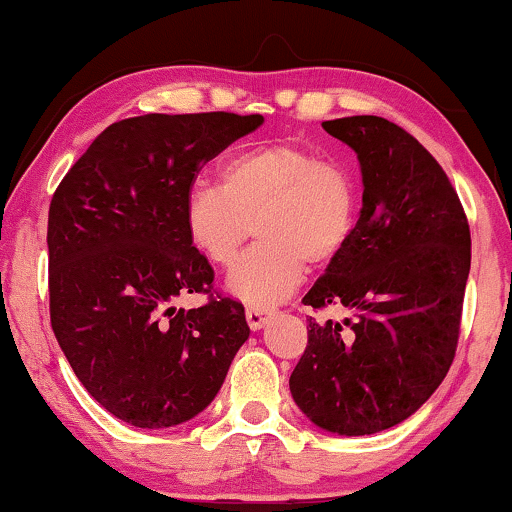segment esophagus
I'll list each match as a JSON object with an SVG mask.
<instances>
[{
  "label": "esophagus",
  "instance_id": "1",
  "mask_svg": "<svg viewBox=\"0 0 512 512\" xmlns=\"http://www.w3.org/2000/svg\"><path fill=\"white\" fill-rule=\"evenodd\" d=\"M270 317H272V307H265V305H249L247 307V324H249V328H254V331H258V328H263L265 324H268Z\"/></svg>",
  "mask_w": 512,
  "mask_h": 512
}]
</instances>
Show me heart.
Here are the masks:
<instances>
[{"instance_id":"1","label":"heart","mask_w":512,"mask_h":512,"mask_svg":"<svg viewBox=\"0 0 512 512\" xmlns=\"http://www.w3.org/2000/svg\"><path fill=\"white\" fill-rule=\"evenodd\" d=\"M359 214L354 172L291 142L235 153L223 165L221 186L195 181L181 209L191 247L221 268L256 230L261 242L228 275V289L254 305L289 296L305 263L321 268L338 261L359 228Z\"/></svg>"}]
</instances>
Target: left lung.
<instances>
[{
  "label": "left lung",
  "instance_id": "1",
  "mask_svg": "<svg viewBox=\"0 0 512 512\" xmlns=\"http://www.w3.org/2000/svg\"><path fill=\"white\" fill-rule=\"evenodd\" d=\"M352 146L363 177L359 228L303 303L352 310L307 319L293 401L321 429L368 436L401 424L445 380L459 342L471 230L438 160L380 116L321 123Z\"/></svg>",
  "mask_w": 512,
  "mask_h": 512
}]
</instances>
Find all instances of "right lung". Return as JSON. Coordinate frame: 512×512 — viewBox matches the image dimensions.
<instances>
[{"label":"right lung","instance_id":"obj_1","mask_svg":"<svg viewBox=\"0 0 512 512\" xmlns=\"http://www.w3.org/2000/svg\"><path fill=\"white\" fill-rule=\"evenodd\" d=\"M261 123V114L228 111L125 118L97 135L53 193V333L88 394L139 429L205 410L249 338L242 303L214 291L181 209L202 165ZM184 292L210 298L174 308Z\"/></svg>","mask_w":512,"mask_h":512}]
</instances>
